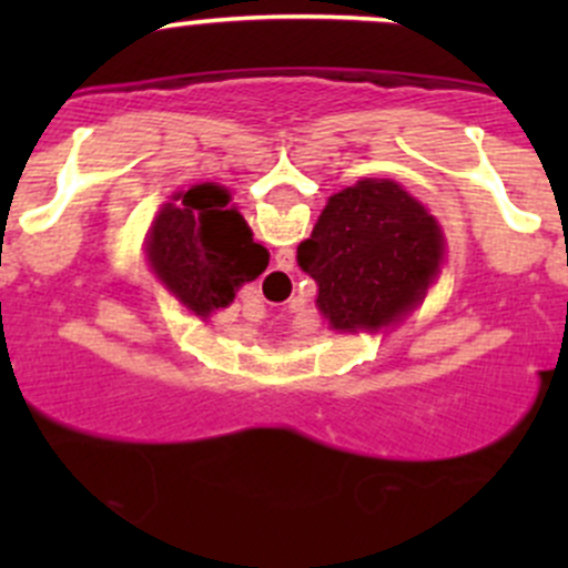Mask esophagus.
I'll use <instances>...</instances> for the list:
<instances>
[{"label": "esophagus", "instance_id": "obj_1", "mask_svg": "<svg viewBox=\"0 0 568 568\" xmlns=\"http://www.w3.org/2000/svg\"><path fill=\"white\" fill-rule=\"evenodd\" d=\"M268 288H285V285H291L288 280V272H283V268H274L272 274H268Z\"/></svg>", "mask_w": 568, "mask_h": 568}]
</instances>
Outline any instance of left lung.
<instances>
[{
  "instance_id": "8db88e82",
  "label": "left lung",
  "mask_w": 568,
  "mask_h": 568,
  "mask_svg": "<svg viewBox=\"0 0 568 568\" xmlns=\"http://www.w3.org/2000/svg\"><path fill=\"white\" fill-rule=\"evenodd\" d=\"M296 261L318 283L316 305L335 329H376L423 300L443 233L398 183L365 178L332 194Z\"/></svg>"
}]
</instances>
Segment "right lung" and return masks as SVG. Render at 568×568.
Returning a JSON list of instances; mask_svg holds the SVG:
<instances>
[{"mask_svg": "<svg viewBox=\"0 0 568 568\" xmlns=\"http://www.w3.org/2000/svg\"><path fill=\"white\" fill-rule=\"evenodd\" d=\"M227 200L225 189L200 183L164 205L148 233L151 266L203 321L231 305L239 285L268 266L266 247Z\"/></svg>", "mask_w": 568, "mask_h": 568, "instance_id": "add662e5", "label": "right lung"}]
</instances>
